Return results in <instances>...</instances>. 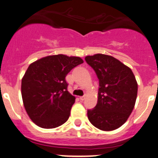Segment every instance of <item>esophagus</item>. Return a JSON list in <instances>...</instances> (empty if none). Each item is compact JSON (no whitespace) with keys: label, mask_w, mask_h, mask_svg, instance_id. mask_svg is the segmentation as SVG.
Returning a JSON list of instances; mask_svg holds the SVG:
<instances>
[{"label":"esophagus","mask_w":158,"mask_h":158,"mask_svg":"<svg viewBox=\"0 0 158 158\" xmlns=\"http://www.w3.org/2000/svg\"><path fill=\"white\" fill-rule=\"evenodd\" d=\"M85 98H86V95H84V96L82 97H80V100H81V101H84Z\"/></svg>","instance_id":"obj_1"}]
</instances>
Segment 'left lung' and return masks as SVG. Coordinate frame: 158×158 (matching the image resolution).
Segmentation results:
<instances>
[{
  "instance_id": "left-lung-1",
  "label": "left lung",
  "mask_w": 158,
  "mask_h": 158,
  "mask_svg": "<svg viewBox=\"0 0 158 158\" xmlns=\"http://www.w3.org/2000/svg\"><path fill=\"white\" fill-rule=\"evenodd\" d=\"M85 60L99 80L98 103L87 110V118L97 128L116 130L131 114L137 95V83L129 67L110 55L86 56Z\"/></svg>"
}]
</instances>
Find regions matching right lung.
Wrapping results in <instances>:
<instances>
[{"instance_id": "add662e5", "label": "right lung", "mask_w": 158, "mask_h": 158, "mask_svg": "<svg viewBox=\"0 0 158 158\" xmlns=\"http://www.w3.org/2000/svg\"><path fill=\"white\" fill-rule=\"evenodd\" d=\"M82 63L79 57L57 54L29 65L21 81V95L27 114L36 125L55 128L68 121L75 97L68 92L65 77Z\"/></svg>"}]
</instances>
